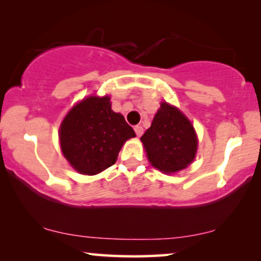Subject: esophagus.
Here are the masks:
<instances>
[{
  "instance_id": "obj_1",
  "label": "esophagus",
  "mask_w": 261,
  "mask_h": 261,
  "mask_svg": "<svg viewBox=\"0 0 261 261\" xmlns=\"http://www.w3.org/2000/svg\"><path fill=\"white\" fill-rule=\"evenodd\" d=\"M134 130H135V134H137L138 137H141L142 133H144V128H142L141 126H139V124L134 127Z\"/></svg>"
}]
</instances>
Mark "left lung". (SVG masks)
Wrapping results in <instances>:
<instances>
[{"mask_svg": "<svg viewBox=\"0 0 261 261\" xmlns=\"http://www.w3.org/2000/svg\"><path fill=\"white\" fill-rule=\"evenodd\" d=\"M140 140L152 166L166 174L176 173L190 165L198 145L190 120L166 102H162L151 127Z\"/></svg>", "mask_w": 261, "mask_h": 261, "instance_id": "obj_1", "label": "left lung"}]
</instances>
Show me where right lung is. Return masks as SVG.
<instances>
[{
	"instance_id": "right-lung-1",
	"label": "right lung",
	"mask_w": 261,
	"mask_h": 261,
	"mask_svg": "<svg viewBox=\"0 0 261 261\" xmlns=\"http://www.w3.org/2000/svg\"><path fill=\"white\" fill-rule=\"evenodd\" d=\"M135 133L112 110L109 96H89L73 106L59 128L64 156L77 172L94 176L116 163L121 147Z\"/></svg>"
}]
</instances>
